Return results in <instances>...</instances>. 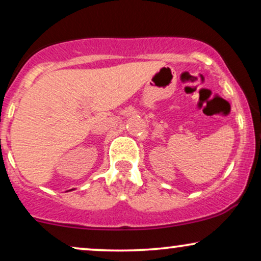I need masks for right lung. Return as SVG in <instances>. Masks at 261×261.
Instances as JSON below:
<instances>
[{
    "instance_id": "right-lung-1",
    "label": "right lung",
    "mask_w": 261,
    "mask_h": 261,
    "mask_svg": "<svg viewBox=\"0 0 261 261\" xmlns=\"http://www.w3.org/2000/svg\"><path fill=\"white\" fill-rule=\"evenodd\" d=\"M70 191H71V190H70Z\"/></svg>"
}]
</instances>
